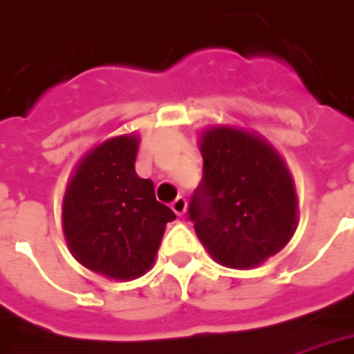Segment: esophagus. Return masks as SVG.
I'll use <instances>...</instances> for the list:
<instances>
[{"label":"esophagus","mask_w":354,"mask_h":354,"mask_svg":"<svg viewBox=\"0 0 354 354\" xmlns=\"http://www.w3.org/2000/svg\"><path fill=\"white\" fill-rule=\"evenodd\" d=\"M187 205H188L187 199L183 198V196H179V198L175 199L174 203H171V209H174L175 214H179L180 216V214H185V212H187Z\"/></svg>","instance_id":"34e87169"}]
</instances>
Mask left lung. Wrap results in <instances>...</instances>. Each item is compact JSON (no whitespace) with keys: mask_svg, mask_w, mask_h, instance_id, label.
Listing matches in <instances>:
<instances>
[{"mask_svg":"<svg viewBox=\"0 0 354 354\" xmlns=\"http://www.w3.org/2000/svg\"><path fill=\"white\" fill-rule=\"evenodd\" d=\"M203 177L188 218L212 259L254 268L278 254L297 230V196L288 167L261 136L231 127L201 134Z\"/></svg>","mask_w":354,"mask_h":354,"instance_id":"1","label":"left lung"}]
</instances>
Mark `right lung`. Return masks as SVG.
<instances>
[{
    "mask_svg": "<svg viewBox=\"0 0 354 354\" xmlns=\"http://www.w3.org/2000/svg\"><path fill=\"white\" fill-rule=\"evenodd\" d=\"M138 138H111L80 162L63 198L66 243L93 272L134 280L155 263L175 212L156 201L153 180L138 177Z\"/></svg>",
    "mask_w": 354,
    "mask_h": 354,
    "instance_id": "obj_1",
    "label": "right lung"
}]
</instances>
